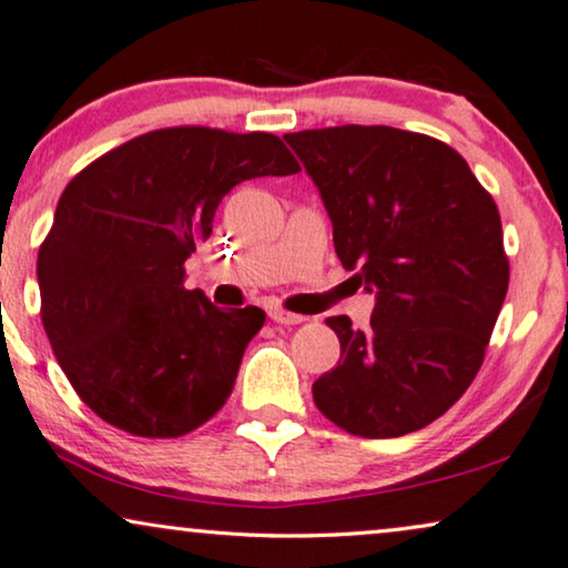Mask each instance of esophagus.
<instances>
[{
  "instance_id": "1",
  "label": "esophagus",
  "mask_w": 568,
  "mask_h": 568,
  "mask_svg": "<svg viewBox=\"0 0 568 568\" xmlns=\"http://www.w3.org/2000/svg\"><path fill=\"white\" fill-rule=\"evenodd\" d=\"M270 320L277 324H301V322H306V316L285 312V308H270Z\"/></svg>"
}]
</instances>
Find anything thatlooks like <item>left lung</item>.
Wrapping results in <instances>:
<instances>
[{"label": "left lung", "mask_w": 568, "mask_h": 568, "mask_svg": "<svg viewBox=\"0 0 568 568\" xmlns=\"http://www.w3.org/2000/svg\"><path fill=\"white\" fill-rule=\"evenodd\" d=\"M285 142L320 186L343 267L376 293L368 329L327 320L339 363L314 382L316 407L363 438L428 426L480 372L509 288L494 196L428 134L345 124Z\"/></svg>", "instance_id": "8db88e82"}]
</instances>
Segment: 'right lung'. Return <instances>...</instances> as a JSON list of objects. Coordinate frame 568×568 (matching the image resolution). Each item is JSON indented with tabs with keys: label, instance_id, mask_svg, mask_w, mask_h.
Here are the masks:
<instances>
[{
	"label": "right lung",
	"instance_id": "right-lung-1",
	"mask_svg": "<svg viewBox=\"0 0 568 568\" xmlns=\"http://www.w3.org/2000/svg\"><path fill=\"white\" fill-rule=\"evenodd\" d=\"M298 171L270 132L169 126L109 150L64 186L38 248L41 322L98 418L176 438L221 410L264 312H225L186 291L184 262L233 186Z\"/></svg>",
	"mask_w": 568,
	"mask_h": 568
}]
</instances>
